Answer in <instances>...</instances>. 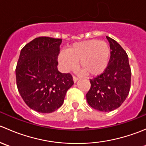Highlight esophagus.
I'll list each match as a JSON object with an SVG mask.
<instances>
[{"label":"esophagus","mask_w":146,"mask_h":146,"mask_svg":"<svg viewBox=\"0 0 146 146\" xmlns=\"http://www.w3.org/2000/svg\"><path fill=\"white\" fill-rule=\"evenodd\" d=\"M73 82H76L78 81V78L76 77V76H73Z\"/></svg>","instance_id":"1"}]
</instances>
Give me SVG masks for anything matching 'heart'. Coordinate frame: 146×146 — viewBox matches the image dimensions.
<instances>
[{
  "instance_id": "1",
  "label": "heart",
  "mask_w": 146,
  "mask_h": 146,
  "mask_svg": "<svg viewBox=\"0 0 146 146\" xmlns=\"http://www.w3.org/2000/svg\"><path fill=\"white\" fill-rule=\"evenodd\" d=\"M110 56V48L104 41L89 39L76 42L66 51H61L58 61L66 72L74 70L76 63L81 71L88 76L101 74L107 68Z\"/></svg>"
}]
</instances>
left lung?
<instances>
[{
  "instance_id": "8db88e82",
  "label": "left lung",
  "mask_w": 146,
  "mask_h": 146,
  "mask_svg": "<svg viewBox=\"0 0 146 146\" xmlns=\"http://www.w3.org/2000/svg\"><path fill=\"white\" fill-rule=\"evenodd\" d=\"M111 49L107 67L98 77L90 79L86 99L90 107L107 112L121 105L129 93L131 70L126 51L115 40L107 36Z\"/></svg>"
}]
</instances>
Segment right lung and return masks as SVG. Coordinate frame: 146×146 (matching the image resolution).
<instances>
[{
  "label": "right lung",
  "mask_w": 146,
  "mask_h": 146,
  "mask_svg": "<svg viewBox=\"0 0 146 146\" xmlns=\"http://www.w3.org/2000/svg\"><path fill=\"white\" fill-rule=\"evenodd\" d=\"M61 42V39L40 36L20 51L15 70L17 89L28 107L38 112L58 110L74 83L70 73L57 68Z\"/></svg>",
  "instance_id": "right-lung-1"
}]
</instances>
